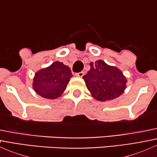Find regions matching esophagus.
Segmentation results:
<instances>
[{
    "label": "esophagus",
    "mask_w": 157,
    "mask_h": 157,
    "mask_svg": "<svg viewBox=\"0 0 157 157\" xmlns=\"http://www.w3.org/2000/svg\"><path fill=\"white\" fill-rule=\"evenodd\" d=\"M83 75H84V73H83V71H81V72L77 73V74H76V76H77V77H82Z\"/></svg>",
    "instance_id": "34e87169"
}]
</instances>
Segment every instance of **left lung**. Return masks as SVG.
<instances>
[{
	"label": "left lung",
	"instance_id": "left-lung-1",
	"mask_svg": "<svg viewBox=\"0 0 157 157\" xmlns=\"http://www.w3.org/2000/svg\"><path fill=\"white\" fill-rule=\"evenodd\" d=\"M90 70L83 77L92 96L105 102L119 97L124 92L127 79L122 71L102 60L90 64Z\"/></svg>",
	"mask_w": 157,
	"mask_h": 157
}]
</instances>
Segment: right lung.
Here are the masks:
<instances>
[{
    "mask_svg": "<svg viewBox=\"0 0 157 157\" xmlns=\"http://www.w3.org/2000/svg\"><path fill=\"white\" fill-rule=\"evenodd\" d=\"M71 77L73 75L69 67L59 61H55L35 74L33 88L42 97L55 99L64 93Z\"/></svg>",
    "mask_w": 157,
    "mask_h": 157,
    "instance_id": "1",
    "label": "right lung"
}]
</instances>
